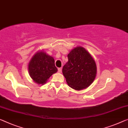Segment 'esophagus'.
I'll return each mask as SVG.
<instances>
[{"label": "esophagus", "instance_id": "1", "mask_svg": "<svg viewBox=\"0 0 128 128\" xmlns=\"http://www.w3.org/2000/svg\"><path fill=\"white\" fill-rule=\"evenodd\" d=\"M62 68H58V72L59 73H61V72H62Z\"/></svg>", "mask_w": 128, "mask_h": 128}]
</instances>
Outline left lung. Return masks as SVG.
Instances as JSON below:
<instances>
[{
	"label": "left lung",
	"instance_id": "obj_1",
	"mask_svg": "<svg viewBox=\"0 0 128 128\" xmlns=\"http://www.w3.org/2000/svg\"><path fill=\"white\" fill-rule=\"evenodd\" d=\"M68 58L62 70L68 85L77 91L87 88L96 76L94 58L84 48L79 46L70 51Z\"/></svg>",
	"mask_w": 128,
	"mask_h": 128
}]
</instances>
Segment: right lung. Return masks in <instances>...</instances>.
<instances>
[{
	"mask_svg": "<svg viewBox=\"0 0 128 128\" xmlns=\"http://www.w3.org/2000/svg\"><path fill=\"white\" fill-rule=\"evenodd\" d=\"M28 70L34 82L43 85L58 70L55 66L54 58L46 54L44 50H41L36 52L30 59Z\"/></svg>",
	"mask_w": 128,
	"mask_h": 128,
	"instance_id": "1",
	"label": "right lung"
}]
</instances>
